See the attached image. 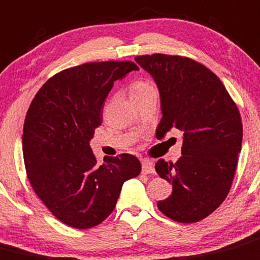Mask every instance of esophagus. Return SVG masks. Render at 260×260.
<instances>
[{
  "label": "esophagus",
  "mask_w": 260,
  "mask_h": 260,
  "mask_svg": "<svg viewBox=\"0 0 260 260\" xmlns=\"http://www.w3.org/2000/svg\"><path fill=\"white\" fill-rule=\"evenodd\" d=\"M155 173V168H153V164L148 160L142 161V174H152Z\"/></svg>",
  "instance_id": "1"
}]
</instances>
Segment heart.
<instances>
[{
    "label": "heart",
    "mask_w": 260,
    "mask_h": 260,
    "mask_svg": "<svg viewBox=\"0 0 260 260\" xmlns=\"http://www.w3.org/2000/svg\"><path fill=\"white\" fill-rule=\"evenodd\" d=\"M152 89V85L147 81H136L131 85L129 87V92H131V96L136 98V96H140L141 94L146 92L147 90Z\"/></svg>",
    "instance_id": "heart-1"
}]
</instances>
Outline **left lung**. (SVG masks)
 Listing matches in <instances>:
<instances>
[{
	"label": "left lung",
	"mask_w": 260,
	"mask_h": 260,
	"mask_svg": "<svg viewBox=\"0 0 260 260\" xmlns=\"http://www.w3.org/2000/svg\"><path fill=\"white\" fill-rule=\"evenodd\" d=\"M136 62L160 91V137L183 132L181 156L164 158L156 173L173 184V193L157 207L176 222L193 223L210 216L228 197L241 150L243 124L238 107L211 70L181 55H137Z\"/></svg>",
	"instance_id": "1"
}]
</instances>
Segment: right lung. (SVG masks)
Returning <instances> with one entry per match:
<instances>
[{
	"mask_svg": "<svg viewBox=\"0 0 260 260\" xmlns=\"http://www.w3.org/2000/svg\"><path fill=\"white\" fill-rule=\"evenodd\" d=\"M138 70L131 60L84 63L50 77L32 99L22 153L32 189L64 225L91 229L114 210L123 183L141 173L136 156L98 164L89 142L117 80Z\"/></svg>",
	"mask_w": 260,
	"mask_h": 260,
	"instance_id": "right-lung-1",
	"label": "right lung"
}]
</instances>
